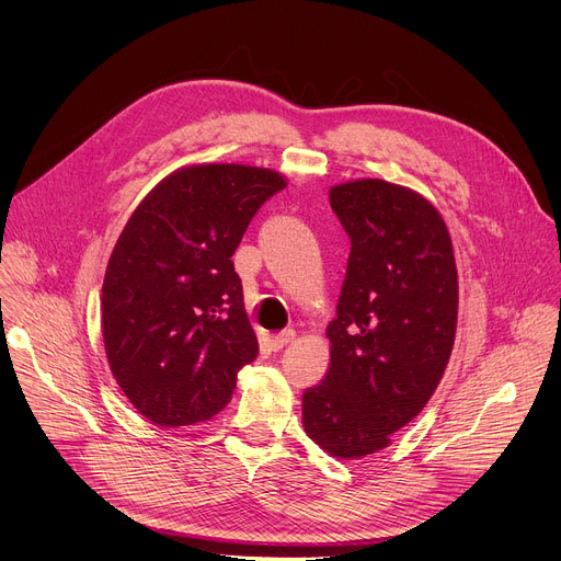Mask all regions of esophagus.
I'll return each instance as SVG.
<instances>
[{"mask_svg": "<svg viewBox=\"0 0 561 561\" xmlns=\"http://www.w3.org/2000/svg\"><path fill=\"white\" fill-rule=\"evenodd\" d=\"M293 340H295V331H293V329L282 331V333L273 335V340H271V348H273V351H282V348H284V346H288Z\"/></svg>", "mask_w": 561, "mask_h": 561, "instance_id": "1", "label": "esophagus"}]
</instances>
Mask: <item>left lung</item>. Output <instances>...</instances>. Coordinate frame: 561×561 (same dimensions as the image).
I'll return each mask as SVG.
<instances>
[{
  "label": "left lung",
  "mask_w": 561,
  "mask_h": 561,
  "mask_svg": "<svg viewBox=\"0 0 561 561\" xmlns=\"http://www.w3.org/2000/svg\"><path fill=\"white\" fill-rule=\"evenodd\" d=\"M351 237L327 379L304 392L306 435L329 455L359 459L390 444L435 392L457 331V266L439 210L383 180L329 193Z\"/></svg>",
  "instance_id": "obj_1"
}]
</instances>
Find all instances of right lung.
<instances>
[{
    "label": "right lung",
    "mask_w": 561,
    "mask_h": 561,
    "mask_svg": "<svg viewBox=\"0 0 561 561\" xmlns=\"http://www.w3.org/2000/svg\"><path fill=\"white\" fill-rule=\"evenodd\" d=\"M286 180L244 164L184 167L133 210L102 286L104 348L128 402L178 428L217 415L260 344L230 262Z\"/></svg>",
    "instance_id": "right-lung-1"
}]
</instances>
